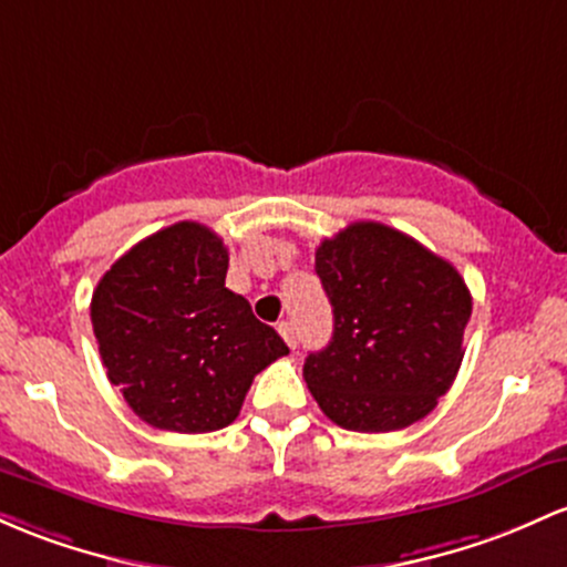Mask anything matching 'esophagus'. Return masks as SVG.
Returning a JSON list of instances; mask_svg holds the SVG:
<instances>
[{"mask_svg": "<svg viewBox=\"0 0 567 567\" xmlns=\"http://www.w3.org/2000/svg\"><path fill=\"white\" fill-rule=\"evenodd\" d=\"M277 331L285 339V344H288L290 350H296V328H293V322H279Z\"/></svg>", "mask_w": 567, "mask_h": 567, "instance_id": "34e87169", "label": "esophagus"}]
</instances>
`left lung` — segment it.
Returning a JSON list of instances; mask_svg holds the SVG:
<instances>
[{"label": "left lung", "instance_id": "left-lung-1", "mask_svg": "<svg viewBox=\"0 0 567 567\" xmlns=\"http://www.w3.org/2000/svg\"><path fill=\"white\" fill-rule=\"evenodd\" d=\"M333 336L303 363L317 406L347 431L390 433L431 414L463 363L471 293L450 260L382 223L315 252Z\"/></svg>", "mask_w": 567, "mask_h": 567}]
</instances>
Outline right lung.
<instances>
[{"label": "right lung", "instance_id": "obj_1", "mask_svg": "<svg viewBox=\"0 0 567 567\" xmlns=\"http://www.w3.org/2000/svg\"><path fill=\"white\" fill-rule=\"evenodd\" d=\"M226 271L220 236L183 220L121 255L93 290V336L110 382L158 431L231 425L255 374L288 354L247 298L226 288Z\"/></svg>", "mask_w": 567, "mask_h": 567}]
</instances>
